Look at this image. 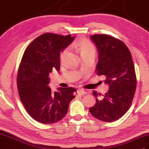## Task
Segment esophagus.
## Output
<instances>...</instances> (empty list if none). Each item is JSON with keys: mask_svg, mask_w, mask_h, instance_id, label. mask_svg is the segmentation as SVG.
<instances>
[{"mask_svg": "<svg viewBox=\"0 0 149 149\" xmlns=\"http://www.w3.org/2000/svg\"><path fill=\"white\" fill-rule=\"evenodd\" d=\"M77 93L80 94L81 95H86V91L83 90V89H79L77 90Z\"/></svg>", "mask_w": 149, "mask_h": 149, "instance_id": "obj_1", "label": "esophagus"}]
</instances>
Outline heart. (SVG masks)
Returning a JSON list of instances; mask_svg holds the SVG:
<instances>
[{
	"instance_id": "heart-1",
	"label": "heart",
	"mask_w": 149,
	"mask_h": 149,
	"mask_svg": "<svg viewBox=\"0 0 149 149\" xmlns=\"http://www.w3.org/2000/svg\"><path fill=\"white\" fill-rule=\"evenodd\" d=\"M70 47L72 49L76 50V51L79 54L82 58L90 55L95 56L96 54V48L93 43L90 42V40L84 38L79 40L76 43L72 44ZM68 53V49H64L62 50L59 56L60 61H64Z\"/></svg>"
}]
</instances>
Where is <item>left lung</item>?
Listing matches in <instances>:
<instances>
[{
	"instance_id": "obj_1",
	"label": "left lung",
	"mask_w": 149,
	"mask_h": 149,
	"mask_svg": "<svg viewBox=\"0 0 149 149\" xmlns=\"http://www.w3.org/2000/svg\"><path fill=\"white\" fill-rule=\"evenodd\" d=\"M91 38L99 51L95 72L106 77L109 90L99 100L93 91L96 104L90 107L94 117L106 122H114L130 108L136 89V75L131 54L122 41L107 34H94Z\"/></svg>"
}]
</instances>
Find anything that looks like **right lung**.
Wrapping results in <instances>:
<instances>
[{
    "instance_id": "obj_1",
    "label": "right lung",
    "mask_w": 149,
    "mask_h": 149,
    "mask_svg": "<svg viewBox=\"0 0 149 149\" xmlns=\"http://www.w3.org/2000/svg\"><path fill=\"white\" fill-rule=\"evenodd\" d=\"M74 39L70 34L44 33L29 44L22 56L17 78L19 96L29 115L41 123L52 124L63 119L75 97L74 88H59L54 93L48 86L52 68L60 70V52Z\"/></svg>"
}]
</instances>
